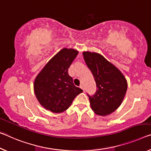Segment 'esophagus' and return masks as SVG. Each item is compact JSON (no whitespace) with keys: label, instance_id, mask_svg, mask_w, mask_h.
I'll use <instances>...</instances> for the list:
<instances>
[{"label":"esophagus","instance_id":"1","mask_svg":"<svg viewBox=\"0 0 151 151\" xmlns=\"http://www.w3.org/2000/svg\"><path fill=\"white\" fill-rule=\"evenodd\" d=\"M80 88L83 90V91L84 92V87H83V85H81V86H80Z\"/></svg>","mask_w":151,"mask_h":151}]
</instances>
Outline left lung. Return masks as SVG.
I'll use <instances>...</instances> for the list:
<instances>
[{
    "mask_svg": "<svg viewBox=\"0 0 151 151\" xmlns=\"http://www.w3.org/2000/svg\"><path fill=\"white\" fill-rule=\"evenodd\" d=\"M83 56L97 87L94 96L88 95L91 109L98 115H109L123 102L127 88L126 79L119 69L99 53L84 51Z\"/></svg>",
    "mask_w": 151,
    "mask_h": 151,
    "instance_id": "left-lung-1",
    "label": "left lung"
}]
</instances>
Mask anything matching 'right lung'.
Returning <instances> with one entry per match:
<instances>
[{"mask_svg": "<svg viewBox=\"0 0 151 151\" xmlns=\"http://www.w3.org/2000/svg\"><path fill=\"white\" fill-rule=\"evenodd\" d=\"M78 51L63 48L45 65L34 80V93L40 105L52 113H61L71 106L74 99L83 90L73 84L68 74Z\"/></svg>", "mask_w": 151, "mask_h": 151, "instance_id": "1", "label": "right lung"}]
</instances>
